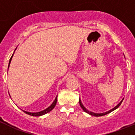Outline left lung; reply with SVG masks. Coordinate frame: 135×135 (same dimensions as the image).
I'll return each mask as SVG.
<instances>
[{
	"mask_svg": "<svg viewBox=\"0 0 135 135\" xmlns=\"http://www.w3.org/2000/svg\"><path fill=\"white\" fill-rule=\"evenodd\" d=\"M123 99H122V101H120V102L118 104V105H117V106H115V107H114V108H113L112 109L109 110V111H107V112H105V113H93V112H91V111H89V110L87 109H86L85 107L84 106H83V104H82V103H81V101L80 98H79V105H80L82 109H83V111H84L85 113H88V114H89V115H92V116H95V117H101V116H103V115H107V114L109 113L112 112L113 111H114V110H115V109H117L118 107H119V106H120V104H121V103L123 102Z\"/></svg>",
	"mask_w": 135,
	"mask_h": 135,
	"instance_id": "8db88e82",
	"label": "left lung"
}]
</instances>
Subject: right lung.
I'll return each mask as SVG.
<instances>
[{"mask_svg":"<svg viewBox=\"0 0 135 135\" xmlns=\"http://www.w3.org/2000/svg\"><path fill=\"white\" fill-rule=\"evenodd\" d=\"M16 49H15V50H16ZM14 53H15V52H14ZM14 53H13V54H12V56H11V59H10V61H9L8 67V70L9 66H10V64H11V60H12V57H13ZM57 96H56V99H55V100H54V102L52 103V105H50V107H47V108H46V109L43 110V111H40V112H37V113H31V112H28V111H23V110H22V111H24V112L25 113L28 114V115H31V116H34V117H39V116H42V115H45V114L47 113H49L50 111H52V109H53L54 108L55 106H56V103H57Z\"/></svg>","mask_w":135,"mask_h":135,"instance_id":"add662e5","label":"right lung"}]
</instances>
